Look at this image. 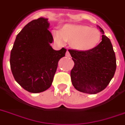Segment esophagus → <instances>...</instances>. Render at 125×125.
<instances>
[{"label": "esophagus", "instance_id": "34e87169", "mask_svg": "<svg viewBox=\"0 0 125 125\" xmlns=\"http://www.w3.org/2000/svg\"><path fill=\"white\" fill-rule=\"evenodd\" d=\"M65 56H66L67 57H70L71 55H70V53H69V51L67 50L66 52V54H65Z\"/></svg>", "mask_w": 125, "mask_h": 125}]
</instances>
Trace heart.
<instances>
[{"label":"heart","instance_id":"heart-1","mask_svg":"<svg viewBox=\"0 0 125 125\" xmlns=\"http://www.w3.org/2000/svg\"><path fill=\"white\" fill-rule=\"evenodd\" d=\"M52 35L58 43L71 42L74 49L80 51L94 49L101 40V33L98 29L81 24H67L61 30H53Z\"/></svg>","mask_w":125,"mask_h":125}]
</instances>
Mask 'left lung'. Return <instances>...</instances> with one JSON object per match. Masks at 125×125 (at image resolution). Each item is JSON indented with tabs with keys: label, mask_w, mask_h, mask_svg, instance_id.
Returning a JSON list of instances; mask_svg holds the SVG:
<instances>
[{
	"label": "left lung",
	"mask_w": 125,
	"mask_h": 125,
	"mask_svg": "<svg viewBox=\"0 0 125 125\" xmlns=\"http://www.w3.org/2000/svg\"><path fill=\"white\" fill-rule=\"evenodd\" d=\"M100 28V27H99ZM103 33L102 42L87 51L69 49L74 63L71 78L74 88L88 94H96L107 87L116 70V58L110 40Z\"/></svg>",
	"instance_id": "obj_1"
}]
</instances>
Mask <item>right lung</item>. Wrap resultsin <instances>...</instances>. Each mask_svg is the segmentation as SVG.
<instances>
[{
	"mask_svg": "<svg viewBox=\"0 0 125 125\" xmlns=\"http://www.w3.org/2000/svg\"><path fill=\"white\" fill-rule=\"evenodd\" d=\"M47 19L28 22L16 37L10 54V67L16 82L30 93L47 90L52 83L58 63L67 49L55 51Z\"/></svg>",
	"mask_w": 125,
	"mask_h": 125,
	"instance_id": "add662e5",
	"label": "right lung"
}]
</instances>
